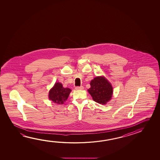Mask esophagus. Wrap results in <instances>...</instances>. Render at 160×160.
<instances>
[{"mask_svg":"<svg viewBox=\"0 0 160 160\" xmlns=\"http://www.w3.org/2000/svg\"><path fill=\"white\" fill-rule=\"evenodd\" d=\"M75 89H76V90L84 89V87H83V86H80V87H75Z\"/></svg>","mask_w":160,"mask_h":160,"instance_id":"34e87169","label":"esophagus"}]
</instances>
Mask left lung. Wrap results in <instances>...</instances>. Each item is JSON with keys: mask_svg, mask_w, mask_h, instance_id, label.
Instances as JSON below:
<instances>
[{"mask_svg": "<svg viewBox=\"0 0 160 160\" xmlns=\"http://www.w3.org/2000/svg\"><path fill=\"white\" fill-rule=\"evenodd\" d=\"M88 91L95 102L105 104L111 99L113 88L103 76L96 77L90 82V88Z\"/></svg>", "mask_w": 160, "mask_h": 160, "instance_id": "left-lung-1", "label": "left lung"}]
</instances>
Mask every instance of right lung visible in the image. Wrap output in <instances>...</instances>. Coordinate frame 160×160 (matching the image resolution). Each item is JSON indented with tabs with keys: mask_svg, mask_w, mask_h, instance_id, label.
Here are the masks:
<instances>
[{
	"mask_svg": "<svg viewBox=\"0 0 160 160\" xmlns=\"http://www.w3.org/2000/svg\"><path fill=\"white\" fill-rule=\"evenodd\" d=\"M71 90L65 88L62 84L57 82L49 92V98L53 102L58 104H62L67 100Z\"/></svg>",
	"mask_w": 160,
	"mask_h": 160,
	"instance_id": "right-lung-1",
	"label": "right lung"
}]
</instances>
